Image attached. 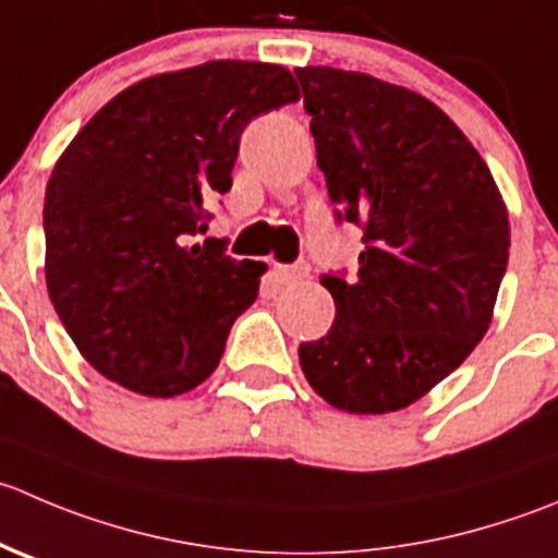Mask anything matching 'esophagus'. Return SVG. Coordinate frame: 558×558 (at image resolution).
Here are the masks:
<instances>
[{"mask_svg": "<svg viewBox=\"0 0 558 558\" xmlns=\"http://www.w3.org/2000/svg\"><path fill=\"white\" fill-rule=\"evenodd\" d=\"M275 275H278L280 283H300L302 278H307V264L300 262V264H291V267H278L275 269Z\"/></svg>", "mask_w": 558, "mask_h": 558, "instance_id": "esophagus-1", "label": "esophagus"}]
</instances>
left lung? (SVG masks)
Here are the masks:
<instances>
[{
    "mask_svg": "<svg viewBox=\"0 0 558 558\" xmlns=\"http://www.w3.org/2000/svg\"><path fill=\"white\" fill-rule=\"evenodd\" d=\"M294 73L335 218L365 234L354 278L324 275L335 322L300 345L302 373L349 414L405 409L488 332L510 256L507 207L428 97L351 70Z\"/></svg>",
    "mask_w": 558,
    "mask_h": 558,
    "instance_id": "left-lung-1",
    "label": "left lung"
}]
</instances>
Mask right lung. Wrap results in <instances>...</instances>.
<instances>
[{"instance_id":"obj_1","label":"right lung","mask_w":558,"mask_h":558,"mask_svg":"<svg viewBox=\"0 0 558 558\" xmlns=\"http://www.w3.org/2000/svg\"><path fill=\"white\" fill-rule=\"evenodd\" d=\"M294 100L280 64L218 59L128 86L70 142L46 187V283L97 373L174 398L218 367L267 264L193 236L231 191L247 122Z\"/></svg>"}]
</instances>
